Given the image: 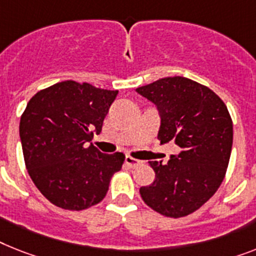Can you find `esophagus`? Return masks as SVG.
Wrapping results in <instances>:
<instances>
[{"label": "esophagus", "mask_w": 256, "mask_h": 256, "mask_svg": "<svg viewBox=\"0 0 256 256\" xmlns=\"http://www.w3.org/2000/svg\"><path fill=\"white\" fill-rule=\"evenodd\" d=\"M141 164H142V162L138 161V160H134V158L130 157V156H126V166H130V168H137V166H140Z\"/></svg>", "instance_id": "1"}]
</instances>
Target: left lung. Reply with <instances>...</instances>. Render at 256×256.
<instances>
[{"mask_svg":"<svg viewBox=\"0 0 256 256\" xmlns=\"http://www.w3.org/2000/svg\"><path fill=\"white\" fill-rule=\"evenodd\" d=\"M136 92L157 107L161 144L172 140L180 148L166 164L149 162L156 179L141 187V198L164 216H187L222 183L233 145L229 111L210 88L179 76L161 78Z\"/></svg>","mask_w":256,"mask_h":256,"instance_id":"obj_1","label":"left lung"}]
</instances>
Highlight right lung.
<instances>
[{"instance_id": "obj_1", "label": "right lung", "mask_w": 256, "mask_h": 256, "mask_svg": "<svg viewBox=\"0 0 256 256\" xmlns=\"http://www.w3.org/2000/svg\"><path fill=\"white\" fill-rule=\"evenodd\" d=\"M118 90L62 81L36 92L19 123L28 174L52 204L82 210L102 202L124 154L88 145L102 130Z\"/></svg>"}]
</instances>
